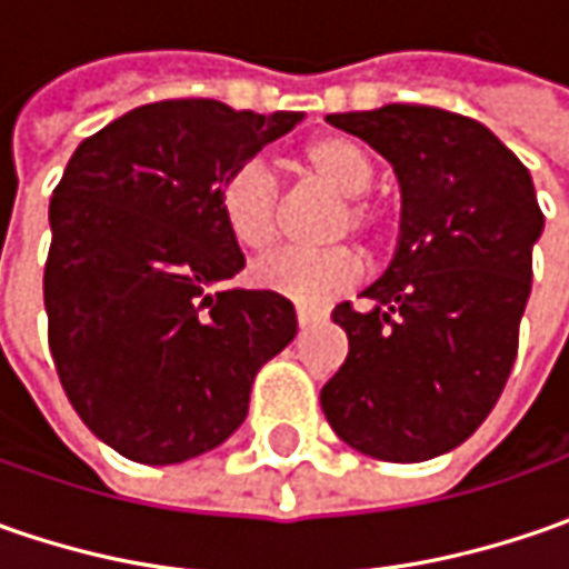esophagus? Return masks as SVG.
Returning <instances> with one entry per match:
<instances>
[{
	"instance_id": "obj_1",
	"label": "esophagus",
	"mask_w": 569,
	"mask_h": 569,
	"mask_svg": "<svg viewBox=\"0 0 569 569\" xmlns=\"http://www.w3.org/2000/svg\"><path fill=\"white\" fill-rule=\"evenodd\" d=\"M322 317H326L322 310H313V307H297V326H300V329L313 326V322H319Z\"/></svg>"
}]
</instances>
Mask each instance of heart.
<instances>
[{
    "label": "heart",
    "mask_w": 569,
    "mask_h": 569,
    "mask_svg": "<svg viewBox=\"0 0 569 569\" xmlns=\"http://www.w3.org/2000/svg\"><path fill=\"white\" fill-rule=\"evenodd\" d=\"M300 167L319 187L341 196V208L332 218V233H358L380 243L386 230L382 208L367 196L373 187V161L361 144L345 136H319L300 151ZM218 208L228 233L250 252H269L281 224V192L274 177L262 164H240L230 170L218 192ZM363 274L361 252L351 247H329L317 252H278L256 269V281L295 303H322L329 297L355 288Z\"/></svg>",
    "instance_id": "heart-1"
}]
</instances>
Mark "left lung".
<instances>
[{"label":"left lung","mask_w":569,"mask_h":569,"mask_svg":"<svg viewBox=\"0 0 569 569\" xmlns=\"http://www.w3.org/2000/svg\"><path fill=\"white\" fill-rule=\"evenodd\" d=\"M326 122L392 164L402 237L370 310H332L348 358L319 405L363 456L425 462L469 440L510 380L545 214L526 164L462 113L389 103Z\"/></svg>","instance_id":"obj_1"}]
</instances>
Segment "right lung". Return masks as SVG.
<instances>
[{"instance_id": "obj_1", "label": "right lung", "mask_w": 569, "mask_h": 569, "mask_svg": "<svg viewBox=\"0 0 569 569\" xmlns=\"http://www.w3.org/2000/svg\"><path fill=\"white\" fill-rule=\"evenodd\" d=\"M303 113L158 100L88 136L50 199L47 339L88 430L142 466L221 447L297 336L291 300L228 288L247 266L218 208L230 170Z\"/></svg>"}]
</instances>
